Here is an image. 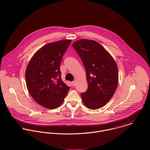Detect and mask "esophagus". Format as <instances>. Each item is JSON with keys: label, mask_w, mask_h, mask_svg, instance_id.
Here are the masks:
<instances>
[{"label": "esophagus", "mask_w": 150, "mask_h": 150, "mask_svg": "<svg viewBox=\"0 0 150 150\" xmlns=\"http://www.w3.org/2000/svg\"><path fill=\"white\" fill-rule=\"evenodd\" d=\"M71 84L73 86H75L76 84V81H73V82H71Z\"/></svg>", "instance_id": "obj_1"}]
</instances>
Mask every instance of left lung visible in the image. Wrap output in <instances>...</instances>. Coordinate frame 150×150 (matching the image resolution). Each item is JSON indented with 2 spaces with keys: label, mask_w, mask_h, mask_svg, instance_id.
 <instances>
[{
  "label": "left lung",
  "mask_w": 150,
  "mask_h": 150,
  "mask_svg": "<svg viewBox=\"0 0 150 150\" xmlns=\"http://www.w3.org/2000/svg\"><path fill=\"white\" fill-rule=\"evenodd\" d=\"M86 69L88 89L81 93L86 107L96 110L112 97L118 82V67L109 53L94 40L82 39L72 44Z\"/></svg>",
  "instance_id": "left-lung-1"
}]
</instances>
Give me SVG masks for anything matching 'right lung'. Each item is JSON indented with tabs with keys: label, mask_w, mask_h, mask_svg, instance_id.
Masks as SVG:
<instances>
[{
	"label": "right lung",
	"mask_w": 150,
	"mask_h": 150,
	"mask_svg": "<svg viewBox=\"0 0 150 150\" xmlns=\"http://www.w3.org/2000/svg\"><path fill=\"white\" fill-rule=\"evenodd\" d=\"M71 40L48 43L30 59L25 72L28 90L43 107L54 109L64 102L70 87L61 79L60 64Z\"/></svg>",
	"instance_id": "1"
}]
</instances>
